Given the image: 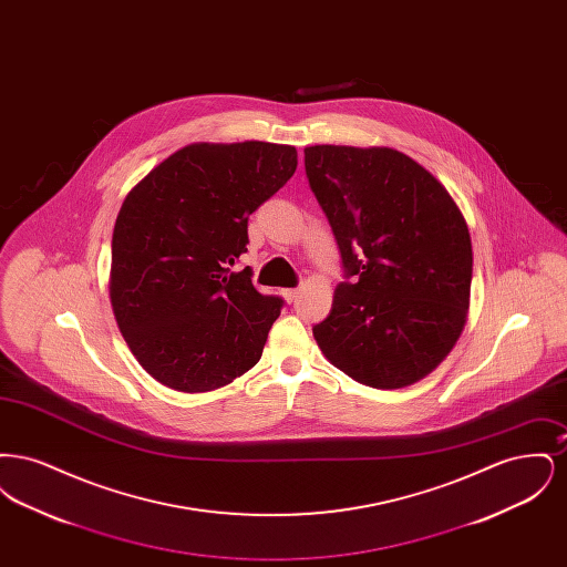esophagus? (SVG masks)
Returning a JSON list of instances; mask_svg holds the SVG:
<instances>
[{"label": "esophagus", "mask_w": 567, "mask_h": 567, "mask_svg": "<svg viewBox=\"0 0 567 567\" xmlns=\"http://www.w3.org/2000/svg\"><path fill=\"white\" fill-rule=\"evenodd\" d=\"M299 296V291L297 289H282V297L287 299V301H293Z\"/></svg>", "instance_id": "34e87169"}]
</instances>
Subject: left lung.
I'll return each mask as SVG.
<instances>
[{
  "instance_id": "left-lung-1",
  "label": "left lung",
  "mask_w": 567,
  "mask_h": 567,
  "mask_svg": "<svg viewBox=\"0 0 567 567\" xmlns=\"http://www.w3.org/2000/svg\"><path fill=\"white\" fill-rule=\"evenodd\" d=\"M303 163L352 276L315 340L361 384H414L453 351L467 319V223L432 172L395 148L319 144L303 148Z\"/></svg>"
}]
</instances>
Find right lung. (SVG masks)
I'll use <instances>...</instances> for the list:
<instances>
[{
	"label": "right lung",
	"mask_w": 567,
	"mask_h": 567,
	"mask_svg": "<svg viewBox=\"0 0 567 567\" xmlns=\"http://www.w3.org/2000/svg\"><path fill=\"white\" fill-rule=\"evenodd\" d=\"M289 144L195 142L127 193L112 234L110 301L137 363L183 393L215 391L259 359L282 299L248 270V216L296 174Z\"/></svg>",
	"instance_id": "1"
}]
</instances>
